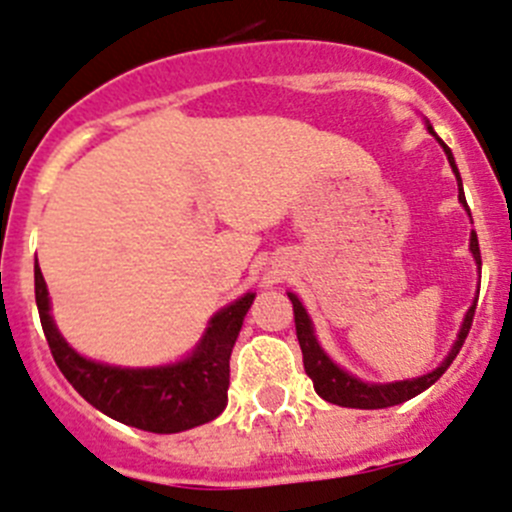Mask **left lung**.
Here are the masks:
<instances>
[{"mask_svg": "<svg viewBox=\"0 0 512 512\" xmlns=\"http://www.w3.org/2000/svg\"><path fill=\"white\" fill-rule=\"evenodd\" d=\"M431 134H434V131H431ZM439 144H442L444 152H447L449 164H452L454 175H457L459 180L452 149H449L442 139H439ZM459 200H462V205L467 208V200H464V192H462V180H459ZM467 213H470V208H467ZM470 251L472 256H475L477 264L482 266L477 233H472L470 238ZM289 299H292V307H294V327H297V340H299V348H302L304 370H307V375L312 378L314 391L320 393L325 401L337 403V406H348V409H388V406H396V403H403V401H409V398L419 396V393L426 391L431 383H437L444 375V370H447L449 365H452V360L457 358V353L462 350L467 335H470V327H472V320H475V307H477V302L470 307V312H467V317H464L462 322V330H459L457 342H454L452 353L447 355V360H444L437 370H431V373L421 375V378H414V381H398V383H383V386H375V383L358 381V378H353L350 373L337 368V365L327 358L325 350H322L320 342H317V337H314L312 322H309L302 302H299L294 294H289Z\"/></svg>", "mask_w": 512, "mask_h": 512, "instance_id": "left-lung-1", "label": "left lung"}]
</instances>
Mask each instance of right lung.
Here are the masks:
<instances>
[{
    "instance_id": "1",
    "label": "right lung",
    "mask_w": 512,
    "mask_h": 512,
    "mask_svg": "<svg viewBox=\"0 0 512 512\" xmlns=\"http://www.w3.org/2000/svg\"><path fill=\"white\" fill-rule=\"evenodd\" d=\"M256 294H246L210 320L198 350L187 360L164 368H111L81 358L60 337L42 271L35 269V302L50 353L70 386L91 406L126 426L177 434L208 424L223 414L231 383V350L241 332L243 317Z\"/></svg>"
}]
</instances>
